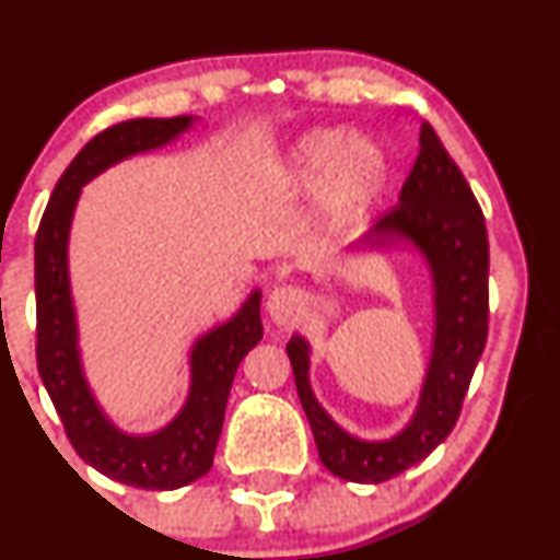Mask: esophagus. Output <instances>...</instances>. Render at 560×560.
Wrapping results in <instances>:
<instances>
[{
	"label": "esophagus",
	"mask_w": 560,
	"mask_h": 560,
	"mask_svg": "<svg viewBox=\"0 0 560 560\" xmlns=\"http://www.w3.org/2000/svg\"><path fill=\"white\" fill-rule=\"evenodd\" d=\"M266 311L271 313V318L279 326H294L305 311V294L300 292L298 287H276L271 294H268Z\"/></svg>",
	"instance_id": "obj_1"
}]
</instances>
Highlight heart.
Listing matches in <instances>:
<instances>
[{
    "label": "heart",
    "instance_id": "1",
    "mask_svg": "<svg viewBox=\"0 0 560 560\" xmlns=\"http://www.w3.org/2000/svg\"><path fill=\"white\" fill-rule=\"evenodd\" d=\"M294 176L305 186H324L334 221L350 223L382 195L387 158L374 141L318 131L298 144Z\"/></svg>",
    "mask_w": 560,
    "mask_h": 560
}]
</instances>
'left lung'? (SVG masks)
Wrapping results in <instances>:
<instances>
[{
  "label": "left lung",
  "instance_id": "1",
  "mask_svg": "<svg viewBox=\"0 0 560 560\" xmlns=\"http://www.w3.org/2000/svg\"><path fill=\"white\" fill-rule=\"evenodd\" d=\"M397 240L413 242L421 249L434 279L432 363L416 416L400 434L384 442H365L339 429L313 397L307 382V342L292 337L287 345L320 464L334 477L358 485H378L397 477L447 440L487 345L490 244L485 215L464 173L429 124L421 126V150L405 178L400 199L378 218L365 244L387 247Z\"/></svg>",
  "mask_w": 560,
  "mask_h": 560
}]
</instances>
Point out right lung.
Masks as SVG:
<instances>
[{
    "label": "right lung",
    "instance_id": "add662e5",
    "mask_svg": "<svg viewBox=\"0 0 560 560\" xmlns=\"http://www.w3.org/2000/svg\"><path fill=\"white\" fill-rule=\"evenodd\" d=\"M189 126V115L133 118L96 133L60 176L36 231L38 376L75 453L105 477L141 490H178L210 471L231 382L242 358L262 339L260 292L249 294L234 318L197 339L189 400L182 413L155 434H124L105 419L83 378L68 281V234L83 184L118 160L168 144Z\"/></svg>",
    "mask_w": 560,
    "mask_h": 560
}]
</instances>
